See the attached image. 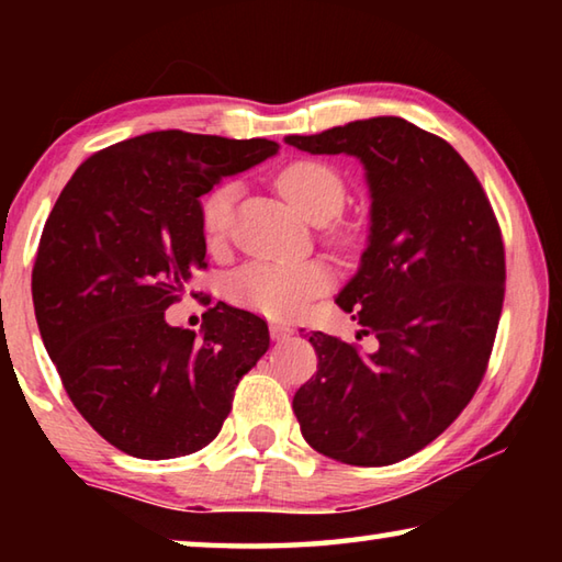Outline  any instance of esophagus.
Instances as JSON below:
<instances>
[{"label": "esophagus", "mask_w": 562, "mask_h": 562, "mask_svg": "<svg viewBox=\"0 0 562 562\" xmlns=\"http://www.w3.org/2000/svg\"><path fill=\"white\" fill-rule=\"evenodd\" d=\"M292 335H294V329L288 325H270L272 341H288V339H292Z\"/></svg>", "instance_id": "obj_1"}]
</instances>
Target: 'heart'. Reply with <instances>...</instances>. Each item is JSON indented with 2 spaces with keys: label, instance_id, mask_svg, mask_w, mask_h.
<instances>
[{
  "label": "heart",
  "instance_id": "b5f03b06",
  "mask_svg": "<svg viewBox=\"0 0 562 562\" xmlns=\"http://www.w3.org/2000/svg\"><path fill=\"white\" fill-rule=\"evenodd\" d=\"M282 195L312 223H329L347 201V186L339 170L322 160H294L278 176ZM237 183H223L205 195L201 207L203 233L211 243L231 231ZM329 272L319 262L252 260L233 270L225 280V294L240 307L260 315L292 319L329 288Z\"/></svg>",
  "mask_w": 562,
  "mask_h": 562
}]
</instances>
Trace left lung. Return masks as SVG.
Masks as SVG:
<instances>
[{"label":"left lung","mask_w":562,"mask_h":562,"mask_svg":"<svg viewBox=\"0 0 562 562\" xmlns=\"http://www.w3.org/2000/svg\"><path fill=\"white\" fill-rule=\"evenodd\" d=\"M312 156H355L369 188V235L337 294L379 345L307 335L317 374L292 398L304 441L351 465H389L449 429L486 372L506 260L491 203L443 138L398 116L284 136Z\"/></svg>","instance_id":"left-lung-1"}]
</instances>
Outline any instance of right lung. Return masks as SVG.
Listing matches in <instances>:
<instances>
[{"instance_id": "obj_1", "label": "right lung", "mask_w": 562, "mask_h": 562, "mask_svg": "<svg viewBox=\"0 0 562 562\" xmlns=\"http://www.w3.org/2000/svg\"><path fill=\"white\" fill-rule=\"evenodd\" d=\"M278 148L154 131L93 154L61 190L32 272L36 325L74 406L123 453L201 451L268 351L252 312L217 302L195 335L166 310L207 265L201 198Z\"/></svg>"}]
</instances>
